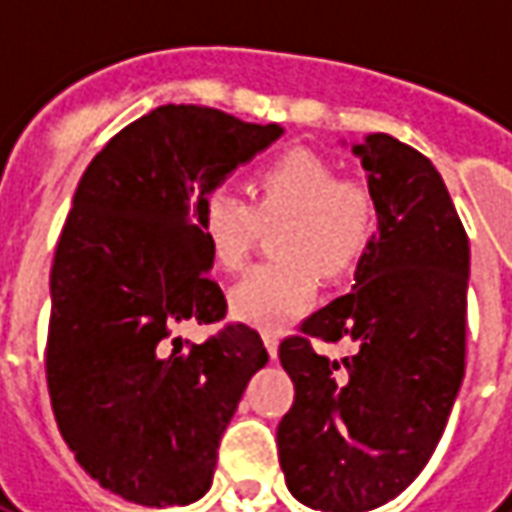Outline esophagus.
<instances>
[{
	"mask_svg": "<svg viewBox=\"0 0 512 512\" xmlns=\"http://www.w3.org/2000/svg\"><path fill=\"white\" fill-rule=\"evenodd\" d=\"M263 343H266L268 356H271V359H277V351H279L277 337H274V334H263Z\"/></svg>",
	"mask_w": 512,
	"mask_h": 512,
	"instance_id": "1",
	"label": "esophagus"
}]
</instances>
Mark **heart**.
<instances>
[{
  "label": "heart",
  "mask_w": 512,
  "mask_h": 512,
  "mask_svg": "<svg viewBox=\"0 0 512 512\" xmlns=\"http://www.w3.org/2000/svg\"><path fill=\"white\" fill-rule=\"evenodd\" d=\"M194 219L213 263L233 271L246 260L260 224H277L282 263L252 268L227 293L235 321L279 334L318 299V271L340 274L376 230V200L362 180L340 178L312 150H285L252 175V202L230 186L202 191Z\"/></svg>",
  "instance_id": "1"
}]
</instances>
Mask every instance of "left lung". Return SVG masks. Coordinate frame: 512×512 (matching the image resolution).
Returning <instances> with one entry per match:
<instances>
[{
	"label": "left lung",
	"mask_w": 512,
	"mask_h": 512,
	"mask_svg": "<svg viewBox=\"0 0 512 512\" xmlns=\"http://www.w3.org/2000/svg\"><path fill=\"white\" fill-rule=\"evenodd\" d=\"M378 230L356 285L285 337L293 406L277 428L290 494L323 512H365L414 483L436 450L466 365L469 238L444 180L389 134L354 145ZM360 351L343 363L311 337Z\"/></svg>",
	"instance_id": "obj_1"
}]
</instances>
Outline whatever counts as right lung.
<instances>
[{
  "label": "right lung",
  "mask_w": 512,
  "mask_h": 512,
  "mask_svg": "<svg viewBox=\"0 0 512 512\" xmlns=\"http://www.w3.org/2000/svg\"><path fill=\"white\" fill-rule=\"evenodd\" d=\"M282 136L194 104L158 106L84 169L51 266L46 381L62 439L93 480L147 507L211 488L216 450L260 334L227 323L205 343L186 321L227 315L194 205Z\"/></svg>",
  "instance_id": "1"
}]
</instances>
